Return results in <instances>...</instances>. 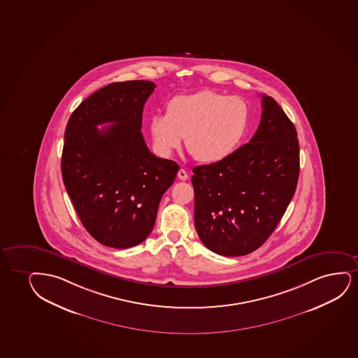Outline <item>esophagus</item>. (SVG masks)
Here are the masks:
<instances>
[{
  "mask_svg": "<svg viewBox=\"0 0 358 358\" xmlns=\"http://www.w3.org/2000/svg\"><path fill=\"white\" fill-rule=\"evenodd\" d=\"M178 178L180 179V180H187V178H189V176H187V172H186L185 169H179V172H178Z\"/></svg>",
  "mask_w": 358,
  "mask_h": 358,
  "instance_id": "obj_1",
  "label": "esophagus"
}]
</instances>
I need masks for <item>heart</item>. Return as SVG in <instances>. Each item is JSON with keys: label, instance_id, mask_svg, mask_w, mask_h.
Masks as SVG:
<instances>
[{"label": "heart", "instance_id": "b5f03b06", "mask_svg": "<svg viewBox=\"0 0 358 358\" xmlns=\"http://www.w3.org/2000/svg\"><path fill=\"white\" fill-rule=\"evenodd\" d=\"M249 122L250 111L242 98L202 91L171 100L166 115L150 118L149 129L161 156L179 149L186 136V148L197 161L215 163L240 148Z\"/></svg>", "mask_w": 358, "mask_h": 358}]
</instances>
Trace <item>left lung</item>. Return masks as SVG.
<instances>
[{"instance_id":"left-lung-1","label":"left lung","mask_w":358,"mask_h":358,"mask_svg":"<svg viewBox=\"0 0 358 358\" xmlns=\"http://www.w3.org/2000/svg\"><path fill=\"white\" fill-rule=\"evenodd\" d=\"M253 138L227 159L197 166L195 227L209 250L252 253L270 237L294 196L300 159L296 129L276 100L263 95Z\"/></svg>"}]
</instances>
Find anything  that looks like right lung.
I'll list each match as a JSON object with an SVG mask.
<instances>
[{"label":"right lung","mask_w":358,"mask_h":358,"mask_svg":"<svg viewBox=\"0 0 358 358\" xmlns=\"http://www.w3.org/2000/svg\"><path fill=\"white\" fill-rule=\"evenodd\" d=\"M151 81L110 83L77 106L64 134L62 174L78 217L101 245L131 248L154 227L179 166L156 157L141 134ZM111 122L101 130L99 124Z\"/></svg>","instance_id":"add662e5"}]
</instances>
